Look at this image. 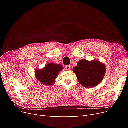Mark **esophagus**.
I'll use <instances>...</instances> for the list:
<instances>
[{
    "instance_id": "34e87169",
    "label": "esophagus",
    "mask_w": 128,
    "mask_h": 128,
    "mask_svg": "<svg viewBox=\"0 0 128 128\" xmlns=\"http://www.w3.org/2000/svg\"><path fill=\"white\" fill-rule=\"evenodd\" d=\"M66 69L67 70H69L70 69V66H66Z\"/></svg>"
}]
</instances>
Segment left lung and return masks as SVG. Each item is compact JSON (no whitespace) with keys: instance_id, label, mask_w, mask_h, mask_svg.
Here are the masks:
<instances>
[{"instance_id":"left-lung-1","label":"left lung","mask_w":128,"mask_h":128,"mask_svg":"<svg viewBox=\"0 0 128 128\" xmlns=\"http://www.w3.org/2000/svg\"><path fill=\"white\" fill-rule=\"evenodd\" d=\"M73 71L79 83L86 88H90L98 85L102 82L106 73L105 65L98 60L91 61L80 60Z\"/></svg>"}]
</instances>
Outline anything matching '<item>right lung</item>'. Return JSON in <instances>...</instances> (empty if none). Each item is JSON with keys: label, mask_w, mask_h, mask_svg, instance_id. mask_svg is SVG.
Returning <instances> with one entry per match:
<instances>
[{"label": "right lung", "mask_w": 128, "mask_h": 128, "mask_svg": "<svg viewBox=\"0 0 128 128\" xmlns=\"http://www.w3.org/2000/svg\"><path fill=\"white\" fill-rule=\"evenodd\" d=\"M63 69L62 66L50 63L42 69H36L35 76L40 82L46 86H51L55 82L59 72Z\"/></svg>", "instance_id": "1"}]
</instances>
